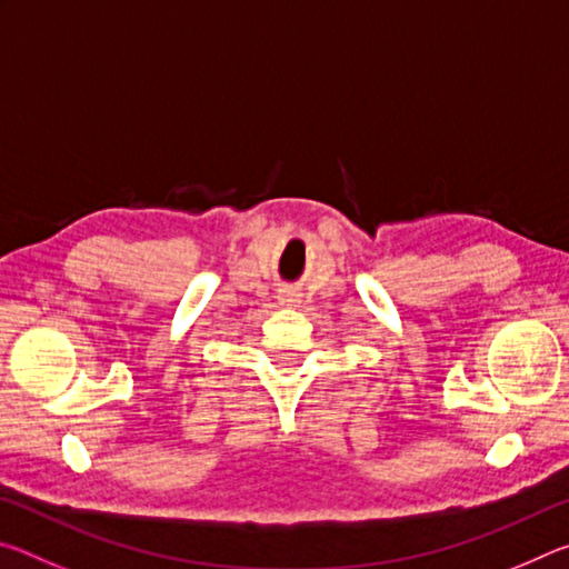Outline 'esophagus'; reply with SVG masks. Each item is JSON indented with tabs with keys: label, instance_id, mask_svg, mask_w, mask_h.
Returning a JSON list of instances; mask_svg holds the SVG:
<instances>
[{
	"label": "esophagus",
	"instance_id": "34e87169",
	"mask_svg": "<svg viewBox=\"0 0 569 569\" xmlns=\"http://www.w3.org/2000/svg\"><path fill=\"white\" fill-rule=\"evenodd\" d=\"M286 296H288V298H286V301H291V296H293V293H286Z\"/></svg>",
	"mask_w": 569,
	"mask_h": 569
}]
</instances>
